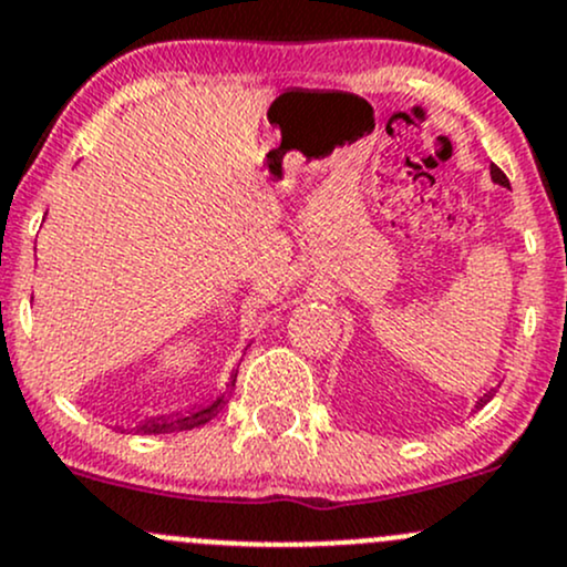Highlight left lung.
Listing matches in <instances>:
<instances>
[{
    "mask_svg": "<svg viewBox=\"0 0 567 567\" xmlns=\"http://www.w3.org/2000/svg\"><path fill=\"white\" fill-rule=\"evenodd\" d=\"M492 178H494V182H497V184H503V187H508V176H505L503 171L497 168V165H492ZM492 396H494V391H486L484 396H481L478 402H475V410H478V408H484V404H486L488 399H492Z\"/></svg>",
    "mask_w": 567,
    "mask_h": 567,
    "instance_id": "8db88e82",
    "label": "left lung"
}]
</instances>
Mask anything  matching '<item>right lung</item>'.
I'll list each match as a JSON object with an SVG mask.
<instances>
[{
	"label": "right lung",
	"mask_w": 567,
	"mask_h": 567,
	"mask_svg": "<svg viewBox=\"0 0 567 567\" xmlns=\"http://www.w3.org/2000/svg\"><path fill=\"white\" fill-rule=\"evenodd\" d=\"M236 374H238V369H236ZM236 374L230 378V385H236ZM225 404H228V396L223 393L217 402L208 404V408H204V410H198V413L178 415V419H152V421H146V424L135 426V432L138 434H168V432H184V429H195V426L206 424V421H212L214 415L225 408Z\"/></svg>",
	"instance_id": "right-lung-1"
}]
</instances>
